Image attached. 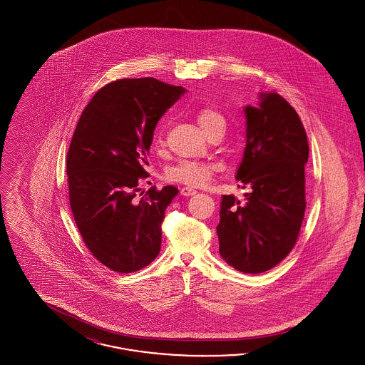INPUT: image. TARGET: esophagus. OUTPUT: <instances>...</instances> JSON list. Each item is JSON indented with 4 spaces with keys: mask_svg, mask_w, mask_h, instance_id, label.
I'll return each mask as SVG.
<instances>
[{
    "mask_svg": "<svg viewBox=\"0 0 365 365\" xmlns=\"http://www.w3.org/2000/svg\"><path fill=\"white\" fill-rule=\"evenodd\" d=\"M195 192H197V190H194L192 187H189V186H185V187L180 189V194H182V195H186V197L194 195Z\"/></svg>",
    "mask_w": 365,
    "mask_h": 365,
    "instance_id": "esophagus-1",
    "label": "esophagus"
}]
</instances>
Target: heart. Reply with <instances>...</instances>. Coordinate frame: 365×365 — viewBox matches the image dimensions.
Here are the masks:
<instances>
[{
  "label": "heart",
  "mask_w": 365,
  "mask_h": 365,
  "mask_svg": "<svg viewBox=\"0 0 365 365\" xmlns=\"http://www.w3.org/2000/svg\"><path fill=\"white\" fill-rule=\"evenodd\" d=\"M197 122L208 137L213 131H216L219 128L226 130L225 116L213 108H202L197 113ZM153 142L156 146L164 145V125L163 124H160L157 127ZM212 174H213V165L210 163L195 161V160H182L173 167H170L165 171L164 176H165L167 182L180 183V185H186L191 187H201L208 183L212 178Z\"/></svg>",
  "instance_id": "heart-1"
}]
</instances>
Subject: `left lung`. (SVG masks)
<instances>
[{"mask_svg": "<svg viewBox=\"0 0 365 365\" xmlns=\"http://www.w3.org/2000/svg\"><path fill=\"white\" fill-rule=\"evenodd\" d=\"M260 97L257 108H245L246 148L237 173L250 191L243 202L223 195L216 227L220 256L245 274L265 272L292 252L307 207L305 128L283 97Z\"/></svg>", "mask_w": 365, "mask_h": 365, "instance_id": "8db88e82", "label": "left lung"}]
</instances>
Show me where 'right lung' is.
<instances>
[{
    "mask_svg": "<svg viewBox=\"0 0 365 365\" xmlns=\"http://www.w3.org/2000/svg\"><path fill=\"white\" fill-rule=\"evenodd\" d=\"M183 93L155 78L119 79L94 94L76 124L67 153L71 210L90 253L115 272L139 271L160 252L178 189L153 186L139 199V183L149 176L157 122Z\"/></svg>",
    "mask_w": 365,
    "mask_h": 365,
    "instance_id": "right-lung-1",
    "label": "right lung"
}]
</instances>
